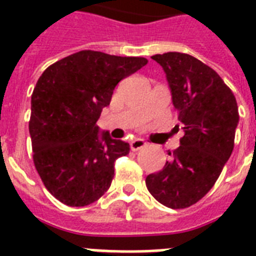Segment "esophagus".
<instances>
[{
	"label": "esophagus",
	"instance_id": "1",
	"mask_svg": "<svg viewBox=\"0 0 256 256\" xmlns=\"http://www.w3.org/2000/svg\"><path fill=\"white\" fill-rule=\"evenodd\" d=\"M146 146V142L144 140H140V138H136V140H132L130 142V148H132V152H136V150H140V148H144Z\"/></svg>",
	"mask_w": 256,
	"mask_h": 256
}]
</instances>
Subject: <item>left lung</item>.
<instances>
[{
    "mask_svg": "<svg viewBox=\"0 0 256 256\" xmlns=\"http://www.w3.org/2000/svg\"><path fill=\"white\" fill-rule=\"evenodd\" d=\"M152 58L166 74L183 136L164 168L148 175L146 186L164 206L184 208L211 190L231 156L238 104L218 73L196 58L176 52Z\"/></svg>",
    "mask_w": 256,
    "mask_h": 256,
    "instance_id": "1",
    "label": "left lung"
}]
</instances>
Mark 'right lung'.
Instances as JSON below:
<instances>
[{
    "instance_id": "obj_1",
    "label": "right lung",
    "mask_w": 256,
    "mask_h": 256,
    "mask_svg": "<svg viewBox=\"0 0 256 256\" xmlns=\"http://www.w3.org/2000/svg\"><path fill=\"white\" fill-rule=\"evenodd\" d=\"M148 64L82 50L42 73L32 94L29 132L33 160L45 187L60 202L88 206L108 190L114 162L130 144L96 126L118 82Z\"/></svg>"
}]
</instances>
